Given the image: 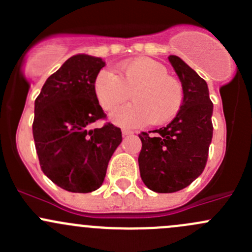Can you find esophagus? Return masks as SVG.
I'll list each match as a JSON object with an SVG mask.
<instances>
[{
    "label": "esophagus",
    "instance_id": "esophagus-1",
    "mask_svg": "<svg viewBox=\"0 0 252 252\" xmlns=\"http://www.w3.org/2000/svg\"><path fill=\"white\" fill-rule=\"evenodd\" d=\"M122 134H123V136H126V135H130V134H133V131L129 130V129H123V130H122Z\"/></svg>",
    "mask_w": 252,
    "mask_h": 252
}]
</instances>
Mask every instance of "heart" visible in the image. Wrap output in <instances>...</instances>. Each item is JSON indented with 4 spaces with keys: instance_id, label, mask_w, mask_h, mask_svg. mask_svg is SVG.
<instances>
[{
    "instance_id": "b5f03b06",
    "label": "heart",
    "mask_w": 252,
    "mask_h": 252,
    "mask_svg": "<svg viewBox=\"0 0 252 252\" xmlns=\"http://www.w3.org/2000/svg\"><path fill=\"white\" fill-rule=\"evenodd\" d=\"M130 97L134 102L112 114V121L124 128L172 121L184 102V90L177 79L167 74L161 63L135 58L119 64L116 73L102 69L94 79V93L105 111L112 112Z\"/></svg>"
}]
</instances>
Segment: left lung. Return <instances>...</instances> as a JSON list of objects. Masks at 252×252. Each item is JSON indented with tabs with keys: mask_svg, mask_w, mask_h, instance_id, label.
I'll return each mask as SVG.
<instances>
[{
	"mask_svg": "<svg viewBox=\"0 0 252 252\" xmlns=\"http://www.w3.org/2000/svg\"><path fill=\"white\" fill-rule=\"evenodd\" d=\"M169 62L184 90L182 110L167 126L142 131L139 169L144 184L156 192H175L204 172L212 141L213 103L206 81L178 56Z\"/></svg>",
	"mask_w": 252,
	"mask_h": 252,
	"instance_id": "obj_1",
	"label": "left lung"
}]
</instances>
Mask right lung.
I'll return each mask as SVG.
<instances>
[{
    "label": "right lung",
    "mask_w": 252,
    "mask_h": 252,
    "mask_svg": "<svg viewBox=\"0 0 252 252\" xmlns=\"http://www.w3.org/2000/svg\"><path fill=\"white\" fill-rule=\"evenodd\" d=\"M102 58L75 55L47 78L35 100V149L48 179L72 192H91L102 185L108 162L122 142L121 129L106 123L94 93Z\"/></svg>",
    "instance_id": "1"
}]
</instances>
